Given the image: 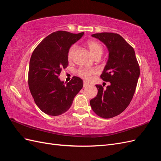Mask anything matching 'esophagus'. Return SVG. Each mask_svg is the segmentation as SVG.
<instances>
[{"instance_id": "esophagus-1", "label": "esophagus", "mask_w": 161, "mask_h": 161, "mask_svg": "<svg viewBox=\"0 0 161 161\" xmlns=\"http://www.w3.org/2000/svg\"><path fill=\"white\" fill-rule=\"evenodd\" d=\"M88 85H89L88 82H86L84 81V82H83V86H84V87H86Z\"/></svg>"}]
</instances>
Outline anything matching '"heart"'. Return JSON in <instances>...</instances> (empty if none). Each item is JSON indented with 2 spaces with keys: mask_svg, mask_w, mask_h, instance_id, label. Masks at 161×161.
<instances>
[{
  "mask_svg": "<svg viewBox=\"0 0 161 161\" xmlns=\"http://www.w3.org/2000/svg\"><path fill=\"white\" fill-rule=\"evenodd\" d=\"M86 45L89 48V50L95 58L101 57L103 53V48L99 42L96 41H89L86 43ZM76 48V45H72L69 50L68 57L69 59H72L73 55H74L75 50ZM96 73L95 70L94 69H89L85 68H80L78 70V75H79L82 79L85 80L91 79L92 75H94Z\"/></svg>",
  "mask_w": 161,
  "mask_h": 161,
  "instance_id": "1",
  "label": "heart"
}]
</instances>
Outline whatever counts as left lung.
<instances>
[{"label": "left lung", "mask_w": 161, "mask_h": 161, "mask_svg": "<svg viewBox=\"0 0 161 161\" xmlns=\"http://www.w3.org/2000/svg\"><path fill=\"white\" fill-rule=\"evenodd\" d=\"M107 46L109 58L101 78L109 85H96L97 96L90 101L91 108L101 118H111L127 108L133 98L140 76V66L134 48L118 33L92 34Z\"/></svg>", "instance_id": "8db88e82"}]
</instances>
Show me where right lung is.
<instances>
[{
  "instance_id": "add662e5",
  "label": "right lung",
  "mask_w": 161,
  "mask_h": 161,
  "mask_svg": "<svg viewBox=\"0 0 161 161\" xmlns=\"http://www.w3.org/2000/svg\"><path fill=\"white\" fill-rule=\"evenodd\" d=\"M83 35V32H53L43 39L33 52L28 85L34 101L43 113L52 116L65 113L83 86V81L79 77L73 76L66 85L58 78L62 69L69 64L68 53L70 46Z\"/></svg>"
}]
</instances>
